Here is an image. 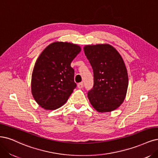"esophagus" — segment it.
<instances>
[{"label": "esophagus", "mask_w": 158, "mask_h": 158, "mask_svg": "<svg viewBox=\"0 0 158 158\" xmlns=\"http://www.w3.org/2000/svg\"><path fill=\"white\" fill-rule=\"evenodd\" d=\"M83 87H84V84H83L82 82L78 84V88H82Z\"/></svg>", "instance_id": "1"}]
</instances>
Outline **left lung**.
Instances as JSON below:
<instances>
[{
    "label": "left lung",
    "instance_id": "1",
    "mask_svg": "<svg viewBox=\"0 0 158 158\" xmlns=\"http://www.w3.org/2000/svg\"><path fill=\"white\" fill-rule=\"evenodd\" d=\"M84 50L94 71V86L88 93L91 105L99 112L116 109L123 102L128 88L122 57L109 44L86 45Z\"/></svg>",
    "mask_w": 158,
    "mask_h": 158
}]
</instances>
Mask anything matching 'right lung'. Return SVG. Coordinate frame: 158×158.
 <instances>
[{"label":"right lung","instance_id":"obj_1","mask_svg":"<svg viewBox=\"0 0 158 158\" xmlns=\"http://www.w3.org/2000/svg\"><path fill=\"white\" fill-rule=\"evenodd\" d=\"M80 51L77 44L56 42L38 57L32 74L31 92L41 107L56 110L67 102L77 87L70 63Z\"/></svg>","mask_w":158,"mask_h":158}]
</instances>
